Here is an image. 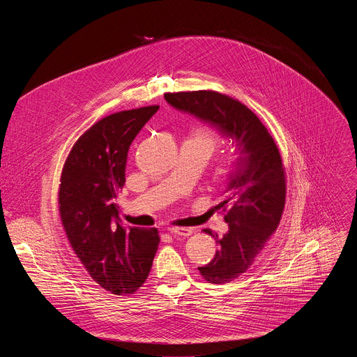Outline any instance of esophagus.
Returning <instances> with one entry per match:
<instances>
[{
    "label": "esophagus",
    "instance_id": "obj_1",
    "mask_svg": "<svg viewBox=\"0 0 357 357\" xmlns=\"http://www.w3.org/2000/svg\"><path fill=\"white\" fill-rule=\"evenodd\" d=\"M171 234L174 236H183V237H189L192 234V230L188 227H168L167 229Z\"/></svg>",
    "mask_w": 357,
    "mask_h": 357
}]
</instances>
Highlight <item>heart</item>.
Segmentation results:
<instances>
[{"instance_id":"obj_1","label":"heart","mask_w":357,"mask_h":357,"mask_svg":"<svg viewBox=\"0 0 357 357\" xmlns=\"http://www.w3.org/2000/svg\"><path fill=\"white\" fill-rule=\"evenodd\" d=\"M199 142H202L203 145H205L208 148V151L211 152V155L213 154V152L219 148L220 145V141H219V137L215 131L212 130H208V128H200L195 132V137Z\"/></svg>"}]
</instances>
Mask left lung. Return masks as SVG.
<instances>
[{"label":"left lung","mask_w":357,"mask_h":357,"mask_svg":"<svg viewBox=\"0 0 357 357\" xmlns=\"http://www.w3.org/2000/svg\"><path fill=\"white\" fill-rule=\"evenodd\" d=\"M165 100L176 110L215 127L238 154L226 197L218 205L229 231L219 237L209 229L203 230L215 237L219 248L212 261L197 267L212 284L230 282L251 267L280 225L287 193L280 151L259 117L230 96L197 90L167 93Z\"/></svg>","instance_id":"8db88e82"}]
</instances>
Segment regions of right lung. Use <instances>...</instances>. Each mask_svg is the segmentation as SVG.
Listing matches in <instances>:
<instances>
[{
	"instance_id": "obj_1",
	"label": "right lung",
	"mask_w": 357,
	"mask_h": 357,
	"mask_svg": "<svg viewBox=\"0 0 357 357\" xmlns=\"http://www.w3.org/2000/svg\"><path fill=\"white\" fill-rule=\"evenodd\" d=\"M160 106L110 114L73 145L59 185V213L69 243L90 277L116 295L134 294L146 280L158 230L126 227L116 203L126 183L128 149Z\"/></svg>"
}]
</instances>
